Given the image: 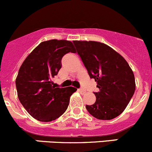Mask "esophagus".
Here are the masks:
<instances>
[{"instance_id":"34e87169","label":"esophagus","mask_w":152,"mask_h":152,"mask_svg":"<svg viewBox=\"0 0 152 152\" xmlns=\"http://www.w3.org/2000/svg\"><path fill=\"white\" fill-rule=\"evenodd\" d=\"M78 91H79L80 93H81V94L86 93V91L84 90L83 88H79V89H78Z\"/></svg>"}]
</instances>
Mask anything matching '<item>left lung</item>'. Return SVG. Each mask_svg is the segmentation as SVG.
<instances>
[{"instance_id":"1","label":"left lung","mask_w":152,"mask_h":152,"mask_svg":"<svg viewBox=\"0 0 152 152\" xmlns=\"http://www.w3.org/2000/svg\"><path fill=\"white\" fill-rule=\"evenodd\" d=\"M78 55L91 78L97 83L94 92L96 102L86 105L97 119L110 120L119 115L127 106L135 90L132 69L113 48L94 41H73Z\"/></svg>"}]
</instances>
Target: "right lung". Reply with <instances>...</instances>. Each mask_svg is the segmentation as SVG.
I'll return each instance as SVG.
<instances>
[{"mask_svg": "<svg viewBox=\"0 0 152 152\" xmlns=\"http://www.w3.org/2000/svg\"><path fill=\"white\" fill-rule=\"evenodd\" d=\"M75 53L67 40L42 42L25 59L16 78L19 100L27 112L38 121L48 122L66 110L74 87L56 88L51 79L61 68V59Z\"/></svg>", "mask_w": 152, "mask_h": 152, "instance_id": "obj_1", "label": "right lung"}]
</instances>
